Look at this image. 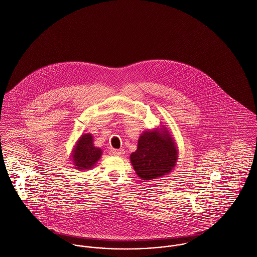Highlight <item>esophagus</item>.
I'll use <instances>...</instances> for the list:
<instances>
[{
  "label": "esophagus",
  "instance_id": "34e87169",
  "mask_svg": "<svg viewBox=\"0 0 257 257\" xmlns=\"http://www.w3.org/2000/svg\"><path fill=\"white\" fill-rule=\"evenodd\" d=\"M124 153V149H111V154H113L114 156H122Z\"/></svg>",
  "mask_w": 257,
  "mask_h": 257
}]
</instances>
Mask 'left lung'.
Listing matches in <instances>:
<instances>
[{
	"mask_svg": "<svg viewBox=\"0 0 257 257\" xmlns=\"http://www.w3.org/2000/svg\"><path fill=\"white\" fill-rule=\"evenodd\" d=\"M178 160V148L173 135L164 125L144 131L138 139L131 164L142 180H153L169 174Z\"/></svg>",
	"mask_w": 257,
	"mask_h": 257,
	"instance_id": "8db88e82",
	"label": "left lung"
}]
</instances>
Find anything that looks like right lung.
<instances>
[{"label":"right lung","instance_id":"obj_1","mask_svg":"<svg viewBox=\"0 0 257 257\" xmlns=\"http://www.w3.org/2000/svg\"><path fill=\"white\" fill-rule=\"evenodd\" d=\"M102 153V149L94 145L93 135L85 133L75 142L71 153V161L77 170H90L100 160Z\"/></svg>","mask_w":257,"mask_h":257}]
</instances>
